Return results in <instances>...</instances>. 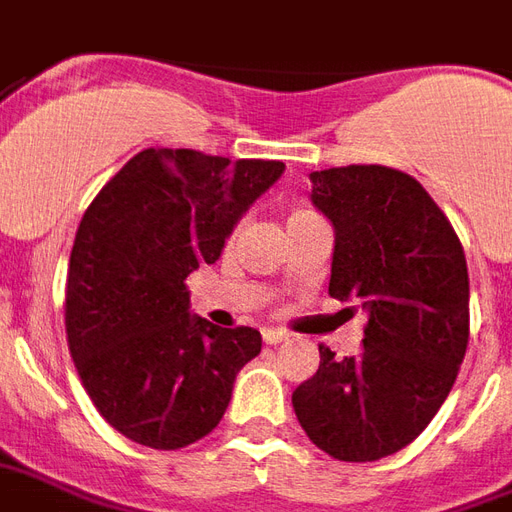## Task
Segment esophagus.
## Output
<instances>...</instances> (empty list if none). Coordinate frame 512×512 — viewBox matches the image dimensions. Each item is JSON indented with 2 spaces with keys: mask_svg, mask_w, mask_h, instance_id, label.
<instances>
[{
  "mask_svg": "<svg viewBox=\"0 0 512 512\" xmlns=\"http://www.w3.org/2000/svg\"><path fill=\"white\" fill-rule=\"evenodd\" d=\"M261 338H264V343H270V346H275V343H283L289 335L283 333V330H272V327H264L261 330Z\"/></svg>",
  "mask_w": 512,
  "mask_h": 512,
  "instance_id": "1",
  "label": "esophagus"
}]
</instances>
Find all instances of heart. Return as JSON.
Returning a JSON list of instances; mask_svg holds the SVG:
<instances>
[{
	"label": "heart",
	"mask_w": 512,
	"mask_h": 512,
	"mask_svg": "<svg viewBox=\"0 0 512 512\" xmlns=\"http://www.w3.org/2000/svg\"><path fill=\"white\" fill-rule=\"evenodd\" d=\"M300 215H308V210H297V212H294V215H292V218H300ZM292 218H289V220H292Z\"/></svg>",
	"instance_id": "obj_1"
}]
</instances>
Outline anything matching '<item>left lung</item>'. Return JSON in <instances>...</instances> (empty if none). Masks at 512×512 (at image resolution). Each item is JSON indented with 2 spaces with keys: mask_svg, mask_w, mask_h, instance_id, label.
<instances>
[{
  "mask_svg": "<svg viewBox=\"0 0 512 512\" xmlns=\"http://www.w3.org/2000/svg\"><path fill=\"white\" fill-rule=\"evenodd\" d=\"M311 201L335 229L330 297L368 313L363 349L292 393L313 445L379 461L414 442L453 390L469 343V272L458 234L414 177L387 166L313 171Z\"/></svg>",
  "mask_w": 512,
  "mask_h": 512,
  "instance_id": "obj_1",
  "label": "left lung"
}]
</instances>
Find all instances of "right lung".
I'll return each mask as SVG.
<instances>
[{
	"instance_id": "add662e5",
	"label": "right lung",
	"mask_w": 512,
	"mask_h": 512,
	"mask_svg": "<svg viewBox=\"0 0 512 512\" xmlns=\"http://www.w3.org/2000/svg\"><path fill=\"white\" fill-rule=\"evenodd\" d=\"M283 169L281 160L144 149L84 212L67 264V346L92 404L130 442H199L220 423L242 365L261 352L259 330L193 316L185 278L218 261Z\"/></svg>"
}]
</instances>
